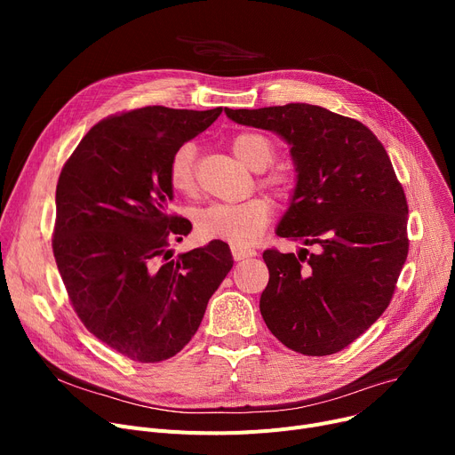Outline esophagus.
Listing matches in <instances>:
<instances>
[{"mask_svg":"<svg viewBox=\"0 0 455 455\" xmlns=\"http://www.w3.org/2000/svg\"><path fill=\"white\" fill-rule=\"evenodd\" d=\"M232 258L235 259V261H242V259H245V258H251V256H254L256 252L254 251H251V249H245V247H240V245H232Z\"/></svg>","mask_w":455,"mask_h":455,"instance_id":"34e87169","label":"esophagus"}]
</instances>
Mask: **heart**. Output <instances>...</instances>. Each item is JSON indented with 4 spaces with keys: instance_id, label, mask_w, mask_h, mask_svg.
Wrapping results in <instances>:
<instances>
[{
    "instance_id": "b5f03b06",
    "label": "heart",
    "mask_w": 455,
    "mask_h": 455,
    "mask_svg": "<svg viewBox=\"0 0 455 455\" xmlns=\"http://www.w3.org/2000/svg\"><path fill=\"white\" fill-rule=\"evenodd\" d=\"M232 153L252 172H264L275 160V146L269 138L258 132H242L234 136ZM196 146L182 143L170 158L167 179L179 194H191L196 189ZM266 184L276 196L285 197L291 191V177L275 173ZM271 218V206L266 199H249L243 203H213L196 213V228L208 240H223L234 245H251L264 232Z\"/></svg>"
}]
</instances>
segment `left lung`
<instances>
[{
  "instance_id": "obj_1",
  "label": "left lung",
  "mask_w": 455,
  "mask_h": 455,
  "mask_svg": "<svg viewBox=\"0 0 455 455\" xmlns=\"http://www.w3.org/2000/svg\"><path fill=\"white\" fill-rule=\"evenodd\" d=\"M225 114L290 143L297 184L276 234L315 247L264 252L261 317L295 352L336 354L386 312L408 258V203L389 155L363 124L317 105Z\"/></svg>"
}]
</instances>
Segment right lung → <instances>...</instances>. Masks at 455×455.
Returning a JSON list of instances; mask_svg holds the SVG:
<instances>
[{"label":"right lung","instance_id":"obj_1","mask_svg":"<svg viewBox=\"0 0 455 455\" xmlns=\"http://www.w3.org/2000/svg\"><path fill=\"white\" fill-rule=\"evenodd\" d=\"M221 112L143 107L110 116L60 172L53 254L69 302L90 333L134 362L180 352L232 269L220 240L177 259L170 254L172 237L189 227L167 213V165Z\"/></svg>","mask_w":455,"mask_h":455}]
</instances>
